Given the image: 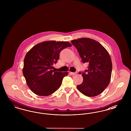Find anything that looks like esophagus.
Instances as JSON below:
<instances>
[{
	"label": "esophagus",
	"mask_w": 131,
	"mask_h": 131,
	"mask_svg": "<svg viewBox=\"0 0 131 131\" xmlns=\"http://www.w3.org/2000/svg\"><path fill=\"white\" fill-rule=\"evenodd\" d=\"M70 74L72 75H75L77 74V72H70Z\"/></svg>",
	"instance_id": "obj_1"
}]
</instances>
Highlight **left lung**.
Wrapping results in <instances>:
<instances>
[{"mask_svg":"<svg viewBox=\"0 0 131 131\" xmlns=\"http://www.w3.org/2000/svg\"><path fill=\"white\" fill-rule=\"evenodd\" d=\"M78 50L83 63L89 64L88 69L80 73L83 77L78 89L88 97L102 93L108 85L111 79L112 62L106 49L98 42L88 38L71 41Z\"/></svg>","mask_w":131,"mask_h":131,"instance_id":"1","label":"left lung"}]
</instances>
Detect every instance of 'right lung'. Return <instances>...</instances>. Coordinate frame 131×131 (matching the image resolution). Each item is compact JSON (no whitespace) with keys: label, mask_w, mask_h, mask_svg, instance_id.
I'll list each match as a JSON object with an SVG mask.
<instances>
[{"label":"right lung","mask_w":131,"mask_h":131,"mask_svg":"<svg viewBox=\"0 0 131 131\" xmlns=\"http://www.w3.org/2000/svg\"><path fill=\"white\" fill-rule=\"evenodd\" d=\"M72 47L68 42L48 41L34 46L25 55L23 75L28 87L34 93L47 96L60 87L63 79L68 72L52 70L59 58L60 51Z\"/></svg>","instance_id":"add662e5"}]
</instances>
